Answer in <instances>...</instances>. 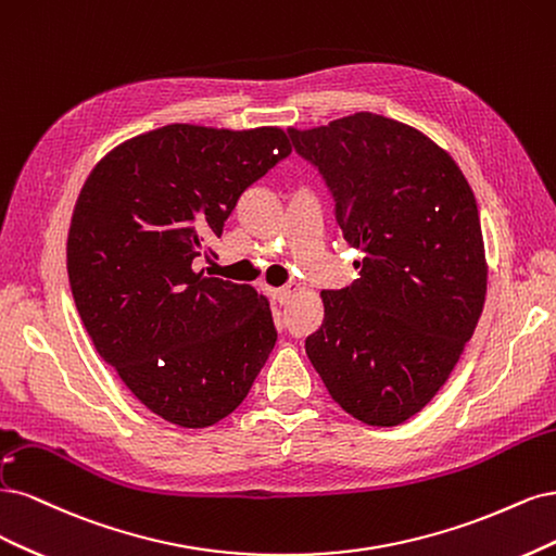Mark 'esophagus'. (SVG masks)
Returning <instances> with one entry per match:
<instances>
[{
	"label": "esophagus",
	"instance_id": "esophagus-1",
	"mask_svg": "<svg viewBox=\"0 0 556 556\" xmlns=\"http://www.w3.org/2000/svg\"><path fill=\"white\" fill-rule=\"evenodd\" d=\"M293 293H295V289H291V286H281V289H273V295H275V300H277L279 304L289 302V300L293 298Z\"/></svg>",
	"mask_w": 556,
	"mask_h": 556
}]
</instances>
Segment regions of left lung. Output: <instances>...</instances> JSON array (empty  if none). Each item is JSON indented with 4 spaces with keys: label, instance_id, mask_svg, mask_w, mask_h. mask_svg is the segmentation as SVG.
I'll use <instances>...</instances> for the list:
<instances>
[{
    "label": "left lung",
    "instance_id": "1",
    "mask_svg": "<svg viewBox=\"0 0 556 556\" xmlns=\"http://www.w3.org/2000/svg\"><path fill=\"white\" fill-rule=\"evenodd\" d=\"M289 138L324 180L339 236L363 252L355 281L320 293L326 318L304 351L346 414L395 427L447 381L485 302L473 191L432 140L383 115Z\"/></svg>",
    "mask_w": 556,
    "mask_h": 556
}]
</instances>
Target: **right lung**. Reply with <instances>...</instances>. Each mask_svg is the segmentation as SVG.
Wrapping results in <instances>:
<instances>
[{"mask_svg": "<svg viewBox=\"0 0 556 556\" xmlns=\"http://www.w3.org/2000/svg\"><path fill=\"white\" fill-rule=\"evenodd\" d=\"M291 154L281 129L168 124L89 173L71 219V293L94 349L152 414L207 427L247 397L277 330L249 283L195 273L240 195Z\"/></svg>", "mask_w": 556, "mask_h": 556, "instance_id": "right-lung-1", "label": "right lung"}]
</instances>
